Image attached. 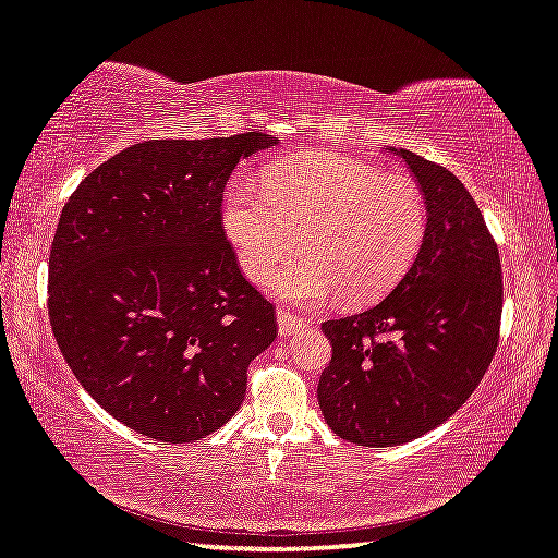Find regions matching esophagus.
Here are the masks:
<instances>
[{"label":"esophagus","instance_id":"34e87169","mask_svg":"<svg viewBox=\"0 0 558 558\" xmlns=\"http://www.w3.org/2000/svg\"><path fill=\"white\" fill-rule=\"evenodd\" d=\"M276 317H278V332L282 335V338H288V335L303 330V327L307 325V323L303 320V317H298V315H293V313L282 311V307H278Z\"/></svg>","mask_w":558,"mask_h":558}]
</instances>
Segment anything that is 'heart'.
Instances as JSON below:
<instances>
[{
    "label": "heart",
    "mask_w": 558,
    "mask_h": 558,
    "mask_svg": "<svg viewBox=\"0 0 558 558\" xmlns=\"http://www.w3.org/2000/svg\"><path fill=\"white\" fill-rule=\"evenodd\" d=\"M263 187L235 183L228 191L223 231L255 282L269 278L301 235L304 258L270 279L272 293L293 303H323L335 290L344 303L387 293L427 233L420 185L362 158L300 154L268 168Z\"/></svg>",
    "instance_id": "1"
}]
</instances>
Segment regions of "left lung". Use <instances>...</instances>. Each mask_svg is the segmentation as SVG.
Listing matches in <instances>:
<instances>
[{"label": "left lung", "instance_id": "1", "mask_svg": "<svg viewBox=\"0 0 558 558\" xmlns=\"http://www.w3.org/2000/svg\"><path fill=\"white\" fill-rule=\"evenodd\" d=\"M427 201L417 258L383 303L323 323L332 360L317 402L352 445L395 447L439 427L492 365L501 325L497 243L464 183L445 166L390 148Z\"/></svg>", "mask_w": 558, "mask_h": 558}]
</instances>
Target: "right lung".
<instances>
[{"label": "right lung", "instance_id": "add662e5", "mask_svg": "<svg viewBox=\"0 0 558 558\" xmlns=\"http://www.w3.org/2000/svg\"><path fill=\"white\" fill-rule=\"evenodd\" d=\"M258 131L161 138L94 168L61 210L49 320L84 390L138 435L183 445L233 417L276 307L238 268L223 189Z\"/></svg>", "mask_w": 558, "mask_h": 558}]
</instances>
